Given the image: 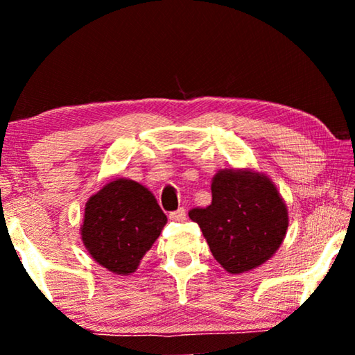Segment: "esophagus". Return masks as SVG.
<instances>
[{
	"label": "esophagus",
	"instance_id": "obj_1",
	"mask_svg": "<svg viewBox=\"0 0 355 355\" xmlns=\"http://www.w3.org/2000/svg\"><path fill=\"white\" fill-rule=\"evenodd\" d=\"M169 219L171 220H175V222H182L186 219V209L184 208H178L177 211H172L169 214Z\"/></svg>",
	"mask_w": 355,
	"mask_h": 355
}]
</instances>
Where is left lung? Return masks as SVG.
<instances>
[{
  "mask_svg": "<svg viewBox=\"0 0 355 355\" xmlns=\"http://www.w3.org/2000/svg\"><path fill=\"white\" fill-rule=\"evenodd\" d=\"M211 205L194 208L213 257L230 274L249 272L266 263L284 243L288 208L266 173L220 169L211 180Z\"/></svg>",
  "mask_w": 355,
  "mask_h": 355,
  "instance_id": "8db88e82",
  "label": "left lung"
}]
</instances>
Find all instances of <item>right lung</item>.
Returning a JSON list of instances; mask_svg holds the SVG:
<instances>
[{
  "label": "right lung",
  "mask_w": 355,
  "mask_h": 355,
  "mask_svg": "<svg viewBox=\"0 0 355 355\" xmlns=\"http://www.w3.org/2000/svg\"><path fill=\"white\" fill-rule=\"evenodd\" d=\"M167 218L146 186L116 178L89 197L81 239L100 266L117 275L136 272Z\"/></svg>",
  "instance_id": "right-lung-1"
}]
</instances>
